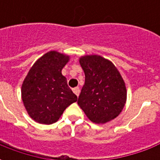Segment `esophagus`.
Masks as SVG:
<instances>
[{"label": "esophagus", "instance_id": "34e87169", "mask_svg": "<svg viewBox=\"0 0 160 160\" xmlns=\"http://www.w3.org/2000/svg\"><path fill=\"white\" fill-rule=\"evenodd\" d=\"M73 92L75 93L76 96H79V95H80V87H74V88L73 89Z\"/></svg>", "mask_w": 160, "mask_h": 160}]
</instances>
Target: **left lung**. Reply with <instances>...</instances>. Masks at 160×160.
I'll list each match as a JSON object with an SVG mask.
<instances>
[{"mask_svg": "<svg viewBox=\"0 0 160 160\" xmlns=\"http://www.w3.org/2000/svg\"><path fill=\"white\" fill-rule=\"evenodd\" d=\"M85 84L78 104L95 123L113 120L122 111L127 91L123 79L111 61L97 55L81 56Z\"/></svg>", "mask_w": 160, "mask_h": 160, "instance_id": "obj_1", "label": "left lung"}]
</instances>
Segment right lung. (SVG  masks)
Instances as JSON below:
<instances>
[{"label": "right lung", "instance_id": "right-lung-1", "mask_svg": "<svg viewBox=\"0 0 160 160\" xmlns=\"http://www.w3.org/2000/svg\"><path fill=\"white\" fill-rule=\"evenodd\" d=\"M68 61V56L49 51L33 64L23 81L24 106L38 123L56 122L66 108L77 101L66 77L62 74V69Z\"/></svg>", "mask_w": 160, "mask_h": 160}]
</instances>
